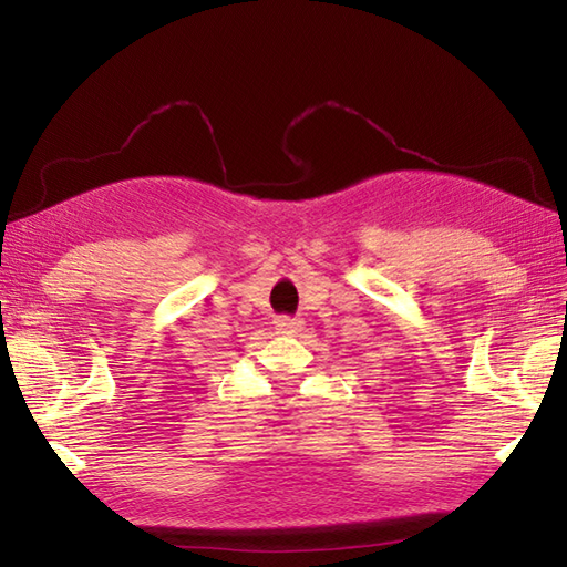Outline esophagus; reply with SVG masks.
Listing matches in <instances>:
<instances>
[{"label":"esophagus","instance_id":"1","mask_svg":"<svg viewBox=\"0 0 567 567\" xmlns=\"http://www.w3.org/2000/svg\"><path fill=\"white\" fill-rule=\"evenodd\" d=\"M274 326H277L281 333H296L302 329V321L296 317H277L274 319Z\"/></svg>","mask_w":567,"mask_h":567}]
</instances>
